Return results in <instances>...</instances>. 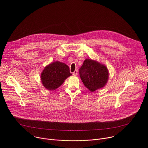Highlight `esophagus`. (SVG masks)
Segmentation results:
<instances>
[{
	"label": "esophagus",
	"mask_w": 148,
	"mask_h": 148,
	"mask_svg": "<svg viewBox=\"0 0 148 148\" xmlns=\"http://www.w3.org/2000/svg\"><path fill=\"white\" fill-rule=\"evenodd\" d=\"M73 74L74 75H77V70H75V71L73 73Z\"/></svg>",
	"instance_id": "34e87169"
}]
</instances>
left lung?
Returning a JSON list of instances; mask_svg holds the SVG:
<instances>
[{
	"label": "left lung",
	"instance_id": "1",
	"mask_svg": "<svg viewBox=\"0 0 148 148\" xmlns=\"http://www.w3.org/2000/svg\"><path fill=\"white\" fill-rule=\"evenodd\" d=\"M79 74L84 85L91 92L104 87L108 78L106 66L89 59L85 60Z\"/></svg>",
	"mask_w": 148,
	"mask_h": 148
}]
</instances>
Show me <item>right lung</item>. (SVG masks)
<instances>
[{
    "label": "right lung",
    "mask_w": 148,
    "mask_h": 148,
    "mask_svg": "<svg viewBox=\"0 0 148 148\" xmlns=\"http://www.w3.org/2000/svg\"><path fill=\"white\" fill-rule=\"evenodd\" d=\"M71 74L69 66L65 63L56 61L45 67L41 75L43 86L48 90H55L64 82Z\"/></svg>",
    "instance_id": "add662e5"
}]
</instances>
